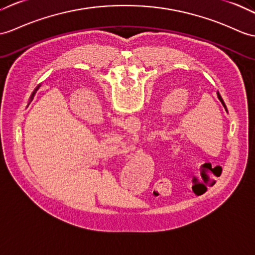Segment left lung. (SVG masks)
<instances>
[{
	"label": "left lung",
	"mask_w": 255,
	"mask_h": 255,
	"mask_svg": "<svg viewBox=\"0 0 255 255\" xmlns=\"http://www.w3.org/2000/svg\"><path fill=\"white\" fill-rule=\"evenodd\" d=\"M217 97H218V99H220V101H221V102H222V104L224 105V108H225V109H226V105H225V103H224V101H223L222 97L220 96V93H218V92H217ZM226 111H227V109H226Z\"/></svg>",
	"instance_id": "left-lung-1"
}]
</instances>
